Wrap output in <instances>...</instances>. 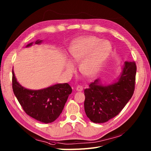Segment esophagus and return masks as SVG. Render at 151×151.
I'll return each instance as SVG.
<instances>
[{
  "label": "esophagus",
  "mask_w": 151,
  "mask_h": 151,
  "mask_svg": "<svg viewBox=\"0 0 151 151\" xmlns=\"http://www.w3.org/2000/svg\"><path fill=\"white\" fill-rule=\"evenodd\" d=\"M83 89V86L81 85H78L76 86V91H81Z\"/></svg>",
  "instance_id": "obj_1"
}]
</instances>
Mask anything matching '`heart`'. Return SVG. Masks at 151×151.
Here are the masks:
<instances>
[{
	"label": "heart",
	"instance_id": "b5f03b06",
	"mask_svg": "<svg viewBox=\"0 0 151 151\" xmlns=\"http://www.w3.org/2000/svg\"><path fill=\"white\" fill-rule=\"evenodd\" d=\"M111 50L110 43L102 41L99 37L90 36L80 39L75 42L70 50L71 61H79V71L86 76H92L99 71L101 65L107 59ZM67 70L71 72L74 66L69 62Z\"/></svg>",
	"mask_w": 151,
	"mask_h": 151
}]
</instances>
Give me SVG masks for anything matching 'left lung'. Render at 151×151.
<instances>
[{
    "mask_svg": "<svg viewBox=\"0 0 151 151\" xmlns=\"http://www.w3.org/2000/svg\"><path fill=\"white\" fill-rule=\"evenodd\" d=\"M137 67L125 61L119 76L112 83L104 85L100 79L84 90L85 111L94 123H104L117 115L133 95Z\"/></svg>",
    "mask_w": 151,
    "mask_h": 151,
    "instance_id": "1",
    "label": "left lung"
}]
</instances>
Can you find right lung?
<instances>
[{
    "mask_svg": "<svg viewBox=\"0 0 151 151\" xmlns=\"http://www.w3.org/2000/svg\"><path fill=\"white\" fill-rule=\"evenodd\" d=\"M42 40H38L36 45ZM33 42L26 46H31ZM14 93L24 111L32 118L45 124L51 123L58 118L71 93L72 88L68 83H58L41 90L24 88L17 81L12 70Z\"/></svg>",
    "mask_w": 151,
    "mask_h": 151,
    "instance_id": "right-lung-1",
    "label": "right lung"
}]
</instances>
